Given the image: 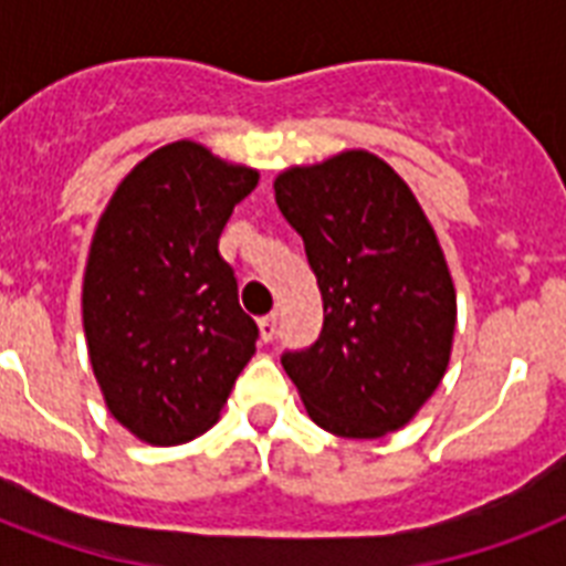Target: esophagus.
Returning <instances> with one entry per match:
<instances>
[{
  "label": "esophagus",
  "mask_w": 566,
  "mask_h": 566,
  "mask_svg": "<svg viewBox=\"0 0 566 566\" xmlns=\"http://www.w3.org/2000/svg\"><path fill=\"white\" fill-rule=\"evenodd\" d=\"M258 332H261V340L270 344L275 337V314H266V317L258 319Z\"/></svg>",
  "instance_id": "obj_1"
}]
</instances>
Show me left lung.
<instances>
[{
    "label": "left lung",
    "mask_w": 566,
    "mask_h": 566,
    "mask_svg": "<svg viewBox=\"0 0 566 566\" xmlns=\"http://www.w3.org/2000/svg\"><path fill=\"white\" fill-rule=\"evenodd\" d=\"M275 202L305 240L323 332L282 367L319 429L385 438L438 390L455 337V284L405 179L367 149L275 176Z\"/></svg>",
    "instance_id": "left-lung-1"
}]
</instances>
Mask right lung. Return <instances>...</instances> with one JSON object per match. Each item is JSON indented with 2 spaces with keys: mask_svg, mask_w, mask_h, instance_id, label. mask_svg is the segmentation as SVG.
Wrapping results in <instances>:
<instances>
[{
  "mask_svg": "<svg viewBox=\"0 0 566 566\" xmlns=\"http://www.w3.org/2000/svg\"><path fill=\"white\" fill-rule=\"evenodd\" d=\"M258 170L176 140L119 181L93 231L82 323L111 417L137 440L199 438L255 355L258 326L220 258L234 205Z\"/></svg>",
  "mask_w": 566,
  "mask_h": 566,
  "instance_id": "add662e5",
  "label": "right lung"
}]
</instances>
